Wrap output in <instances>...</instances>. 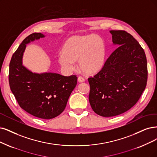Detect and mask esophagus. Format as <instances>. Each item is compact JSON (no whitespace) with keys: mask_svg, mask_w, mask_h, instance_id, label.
<instances>
[{"mask_svg":"<svg viewBox=\"0 0 157 157\" xmlns=\"http://www.w3.org/2000/svg\"><path fill=\"white\" fill-rule=\"evenodd\" d=\"M78 82H80V83H82V82H85V79H84L83 77H82V76H79V77H78Z\"/></svg>","mask_w":157,"mask_h":157,"instance_id":"34e87169","label":"esophagus"}]
</instances>
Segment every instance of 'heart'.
<instances>
[{"mask_svg":"<svg viewBox=\"0 0 157 157\" xmlns=\"http://www.w3.org/2000/svg\"><path fill=\"white\" fill-rule=\"evenodd\" d=\"M105 57L103 40L97 35L72 36L64 43L62 54L58 57L61 67L68 72L74 71L75 61L78 60L81 71L87 74L99 71Z\"/></svg>","mask_w":157,"mask_h":157,"instance_id":"b5f03b06","label":"heart"}]
</instances>
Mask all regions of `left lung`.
Returning <instances> with one entry per match:
<instances>
[{
  "label": "left lung",
  "mask_w": 157,
  "mask_h": 157,
  "mask_svg": "<svg viewBox=\"0 0 157 157\" xmlns=\"http://www.w3.org/2000/svg\"><path fill=\"white\" fill-rule=\"evenodd\" d=\"M113 42L119 46L113 51L90 85L89 102L98 115L111 117L134 106L146 89L147 65L144 49L124 30H111Z\"/></svg>",
  "instance_id": "obj_1"
}]
</instances>
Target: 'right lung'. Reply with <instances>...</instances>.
I'll list each match as a JSON object with an SVG mask.
<instances>
[{"mask_svg": "<svg viewBox=\"0 0 157 157\" xmlns=\"http://www.w3.org/2000/svg\"><path fill=\"white\" fill-rule=\"evenodd\" d=\"M44 37L41 33H33L23 40L10 63L9 84L22 109L36 117L52 119L65 110L78 78L75 75L64 76L56 73H32L22 66L26 44Z\"/></svg>", "mask_w": 157, "mask_h": 157, "instance_id": "right-lung-1", "label": "right lung"}]
</instances>
